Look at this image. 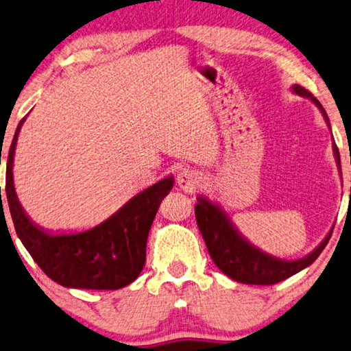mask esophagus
<instances>
[{
    "label": "esophagus",
    "instance_id": "obj_1",
    "mask_svg": "<svg viewBox=\"0 0 351 351\" xmlns=\"http://www.w3.org/2000/svg\"><path fill=\"white\" fill-rule=\"evenodd\" d=\"M200 181H202V176L193 168H184L178 175V186L186 194L195 193V189L200 186Z\"/></svg>",
    "mask_w": 351,
    "mask_h": 351
}]
</instances>
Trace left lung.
Wrapping results in <instances>:
<instances>
[{"label": "left lung", "instance_id": "obj_1", "mask_svg": "<svg viewBox=\"0 0 351 351\" xmlns=\"http://www.w3.org/2000/svg\"><path fill=\"white\" fill-rule=\"evenodd\" d=\"M292 91L298 96L308 97V99L315 102L317 109L321 110L322 117H324V120L328 121V127L330 128L328 114L322 109L321 102L310 91H306L300 85H293ZM332 149L335 162H337L340 170V154L335 143H332ZM195 219H197L200 234L204 237L205 245H207L213 263L228 278L234 279L237 282L256 284V286H271V284L281 282L284 279L297 274L298 271L305 269L306 266H310L319 256L321 252L324 250V247L328 245L334 230L332 228L328 232V236L322 239L321 244L306 256H303V258L281 260L260 250L258 247L252 245L232 224L226 212L218 204L212 202V200L204 197V195L197 197Z\"/></svg>", "mask_w": 351, "mask_h": 351}]
</instances>
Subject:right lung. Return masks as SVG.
<instances>
[{
  "label": "right lung",
  "mask_w": 351,
  "mask_h": 351,
  "mask_svg": "<svg viewBox=\"0 0 351 351\" xmlns=\"http://www.w3.org/2000/svg\"><path fill=\"white\" fill-rule=\"evenodd\" d=\"M23 121L25 119L17 125L6 163L9 212L23 247L46 276L64 287L115 291L132 284L146 263L149 230L162 199L173 188V176L138 193L91 230L82 232L46 231L32 221L14 189V152Z\"/></svg>",
  "instance_id": "right-lung-1"
}]
</instances>
